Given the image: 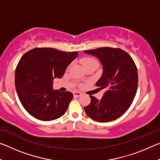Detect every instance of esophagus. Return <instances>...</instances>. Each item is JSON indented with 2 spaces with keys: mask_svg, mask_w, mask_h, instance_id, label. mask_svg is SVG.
<instances>
[{
  "mask_svg": "<svg viewBox=\"0 0 160 160\" xmlns=\"http://www.w3.org/2000/svg\"><path fill=\"white\" fill-rule=\"evenodd\" d=\"M81 94H82V93L80 92H73V96L75 97H80V96H81Z\"/></svg>",
  "mask_w": 160,
  "mask_h": 160,
  "instance_id": "34e87169",
  "label": "esophagus"
}]
</instances>
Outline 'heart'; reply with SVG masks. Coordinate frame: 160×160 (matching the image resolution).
<instances>
[{"instance_id": "b5f03b06", "label": "heart", "mask_w": 160, "mask_h": 160, "mask_svg": "<svg viewBox=\"0 0 160 160\" xmlns=\"http://www.w3.org/2000/svg\"><path fill=\"white\" fill-rule=\"evenodd\" d=\"M82 63H83L84 66H85V67L87 66H89V65H90V64L97 63V62L95 59H94L92 58H85L82 60Z\"/></svg>"}]
</instances>
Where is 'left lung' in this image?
Segmentation results:
<instances>
[{
  "label": "left lung",
  "instance_id": "left-lung-1",
  "mask_svg": "<svg viewBox=\"0 0 160 160\" xmlns=\"http://www.w3.org/2000/svg\"><path fill=\"white\" fill-rule=\"evenodd\" d=\"M84 52L99 59L103 72L96 85L107 90L101 100L90 95V104L84 109L89 117L98 122L117 119L129 109L136 94V65L128 53L119 48L102 47Z\"/></svg>",
  "mask_w": 160,
  "mask_h": 160
}]
</instances>
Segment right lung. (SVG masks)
<instances>
[{"label": "right lung", "mask_w": 160, "mask_h": 160, "mask_svg": "<svg viewBox=\"0 0 160 160\" xmlns=\"http://www.w3.org/2000/svg\"><path fill=\"white\" fill-rule=\"evenodd\" d=\"M78 53L34 48L22 56L15 69V85L22 105L31 116L48 121L66 113L73 94L53 90L52 81L62 78Z\"/></svg>", "instance_id": "right-lung-1"}]
</instances>
